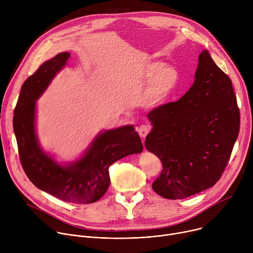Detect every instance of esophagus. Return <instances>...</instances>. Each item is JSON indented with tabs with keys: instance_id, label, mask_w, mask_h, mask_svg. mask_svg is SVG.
I'll return each instance as SVG.
<instances>
[{
	"instance_id": "obj_1",
	"label": "esophagus",
	"mask_w": 253,
	"mask_h": 253,
	"mask_svg": "<svg viewBox=\"0 0 253 253\" xmlns=\"http://www.w3.org/2000/svg\"><path fill=\"white\" fill-rule=\"evenodd\" d=\"M150 129H151V127L148 124H142L141 126H139L137 128V131L141 138H145L147 136V134L150 132Z\"/></svg>"
}]
</instances>
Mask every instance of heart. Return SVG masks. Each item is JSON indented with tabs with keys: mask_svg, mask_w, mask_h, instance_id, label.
Listing matches in <instances>:
<instances>
[{
	"mask_svg": "<svg viewBox=\"0 0 253 253\" xmlns=\"http://www.w3.org/2000/svg\"><path fill=\"white\" fill-rule=\"evenodd\" d=\"M140 78L144 83H148L144 92V100L149 106H159L176 89L180 74L173 66H165L159 61H149L141 68Z\"/></svg>",
	"mask_w": 253,
	"mask_h": 253,
	"instance_id": "obj_1",
	"label": "heart"
}]
</instances>
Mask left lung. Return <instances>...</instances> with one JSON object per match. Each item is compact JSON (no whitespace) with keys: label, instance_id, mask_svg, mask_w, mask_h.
<instances>
[{"label":"left lung","instance_id":"left-lung-1","mask_svg":"<svg viewBox=\"0 0 253 253\" xmlns=\"http://www.w3.org/2000/svg\"><path fill=\"white\" fill-rule=\"evenodd\" d=\"M195 80L177 102L149 112L145 147L162 162L153 190L183 199L212 187L221 177L238 137L240 115L232 82L203 50Z\"/></svg>","mask_w":253,"mask_h":253}]
</instances>
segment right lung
<instances>
[{
    "label": "right lung",
    "mask_w": 253,
    "mask_h": 253,
    "mask_svg": "<svg viewBox=\"0 0 253 253\" xmlns=\"http://www.w3.org/2000/svg\"><path fill=\"white\" fill-rule=\"evenodd\" d=\"M70 53L62 52L44 62L23 84L16 105L13 127L19 155L31 182L61 200L93 203L110 184V165L131 154L141 153L143 145L133 125L101 131L75 161L58 162L46 152L36 131L37 101L66 66Z\"/></svg>",
    "instance_id": "obj_1"
}]
</instances>
